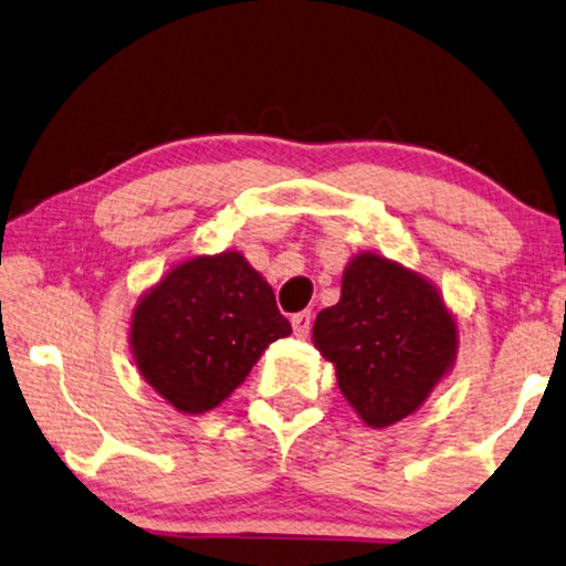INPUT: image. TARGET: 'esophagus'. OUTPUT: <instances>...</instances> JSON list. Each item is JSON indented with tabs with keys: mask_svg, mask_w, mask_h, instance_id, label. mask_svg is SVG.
Segmentation results:
<instances>
[{
	"mask_svg": "<svg viewBox=\"0 0 566 566\" xmlns=\"http://www.w3.org/2000/svg\"><path fill=\"white\" fill-rule=\"evenodd\" d=\"M291 323H293L295 336H298V338H305V336H308V331H311V311H301V313H295V316L291 318Z\"/></svg>",
	"mask_w": 566,
	"mask_h": 566,
	"instance_id": "1",
	"label": "esophagus"
}]
</instances>
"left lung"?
<instances>
[{
	"label": "left lung",
	"mask_w": 566,
	"mask_h": 566,
	"mask_svg": "<svg viewBox=\"0 0 566 566\" xmlns=\"http://www.w3.org/2000/svg\"><path fill=\"white\" fill-rule=\"evenodd\" d=\"M313 344L370 429L411 416L449 374L459 328L421 273L376 253L350 258L340 301L313 323Z\"/></svg>",
	"instance_id": "8db88e82"
}]
</instances>
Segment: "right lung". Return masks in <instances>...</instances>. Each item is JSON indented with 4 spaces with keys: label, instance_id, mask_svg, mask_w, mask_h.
<instances>
[{
    "label": "right lung",
    "instance_id": "add662e5",
    "mask_svg": "<svg viewBox=\"0 0 566 566\" xmlns=\"http://www.w3.org/2000/svg\"><path fill=\"white\" fill-rule=\"evenodd\" d=\"M285 336L273 289L238 250L170 268L129 323L137 370L180 413L216 409Z\"/></svg>",
    "mask_w": 566,
    "mask_h": 566
}]
</instances>
